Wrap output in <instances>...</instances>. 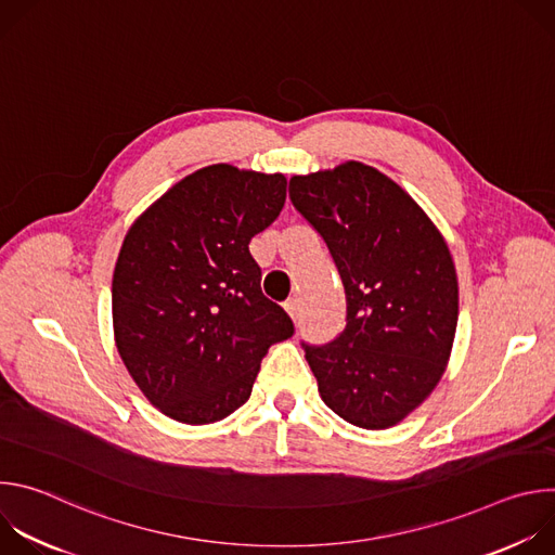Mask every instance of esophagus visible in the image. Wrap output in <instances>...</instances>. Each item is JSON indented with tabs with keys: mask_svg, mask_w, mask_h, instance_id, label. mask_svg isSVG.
<instances>
[{
	"mask_svg": "<svg viewBox=\"0 0 555 555\" xmlns=\"http://www.w3.org/2000/svg\"><path fill=\"white\" fill-rule=\"evenodd\" d=\"M285 309H287V313L292 315L294 321H298V315H300V298H289L285 302Z\"/></svg>",
	"mask_w": 555,
	"mask_h": 555,
	"instance_id": "1",
	"label": "esophagus"
}]
</instances>
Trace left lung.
Segmentation results:
<instances>
[{
	"instance_id": "1",
	"label": "left lung",
	"mask_w": 555,
	"mask_h": 555,
	"mask_svg": "<svg viewBox=\"0 0 555 555\" xmlns=\"http://www.w3.org/2000/svg\"><path fill=\"white\" fill-rule=\"evenodd\" d=\"M289 199L327 244L347 300L332 343H300L321 398L353 426H395L450 358L459 287L443 236L406 191L362 163L294 176Z\"/></svg>"
}]
</instances>
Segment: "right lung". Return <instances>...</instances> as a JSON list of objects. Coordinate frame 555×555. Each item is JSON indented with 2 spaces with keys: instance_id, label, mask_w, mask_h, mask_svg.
<instances>
[{
  "instance_id": "right-lung-1",
  "label": "right lung",
  "mask_w": 555,
  "mask_h": 555,
  "mask_svg": "<svg viewBox=\"0 0 555 555\" xmlns=\"http://www.w3.org/2000/svg\"><path fill=\"white\" fill-rule=\"evenodd\" d=\"M287 180L204 167L129 228L112 281L118 353L153 406L212 424L253 392L261 360L294 336L261 292L250 240L283 210Z\"/></svg>"
}]
</instances>
